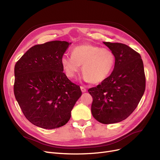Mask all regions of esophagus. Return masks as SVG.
I'll return each mask as SVG.
<instances>
[{"instance_id": "obj_1", "label": "esophagus", "mask_w": 160, "mask_h": 160, "mask_svg": "<svg viewBox=\"0 0 160 160\" xmlns=\"http://www.w3.org/2000/svg\"><path fill=\"white\" fill-rule=\"evenodd\" d=\"M80 89H81V90H82V92H86V89L84 87L80 86Z\"/></svg>"}]
</instances>
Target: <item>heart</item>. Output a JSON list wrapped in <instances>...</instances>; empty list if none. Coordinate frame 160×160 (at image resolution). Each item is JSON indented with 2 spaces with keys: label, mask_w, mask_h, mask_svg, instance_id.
<instances>
[{
  "label": "heart",
  "mask_w": 160,
  "mask_h": 160,
  "mask_svg": "<svg viewBox=\"0 0 160 160\" xmlns=\"http://www.w3.org/2000/svg\"><path fill=\"white\" fill-rule=\"evenodd\" d=\"M61 63L68 77H76L82 65L84 80L99 84L105 80L113 71L115 55L107 48H101L91 44H83L73 48L71 56L63 55Z\"/></svg>",
  "instance_id": "obj_1"
}]
</instances>
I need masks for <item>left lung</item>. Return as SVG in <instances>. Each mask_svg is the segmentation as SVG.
I'll list each match as a JSON object with an SVG mask.
<instances>
[{"mask_svg": "<svg viewBox=\"0 0 160 160\" xmlns=\"http://www.w3.org/2000/svg\"><path fill=\"white\" fill-rule=\"evenodd\" d=\"M115 55L114 70L101 84L89 88L92 114L100 123L126 120L137 108L145 91L146 78L141 55L122 43L103 42Z\"/></svg>", "mask_w": 160, "mask_h": 160, "instance_id": "obj_1", "label": "left lung"}]
</instances>
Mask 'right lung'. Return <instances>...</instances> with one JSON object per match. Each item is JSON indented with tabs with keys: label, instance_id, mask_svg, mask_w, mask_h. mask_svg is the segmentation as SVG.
Instances as JSON below:
<instances>
[{
	"label": "right lung",
	"instance_id": "add662e5",
	"mask_svg": "<svg viewBox=\"0 0 160 160\" xmlns=\"http://www.w3.org/2000/svg\"><path fill=\"white\" fill-rule=\"evenodd\" d=\"M69 44L55 40L35 45L15 65V97L26 118L38 127L64 126L82 95L80 86L63 72L61 59Z\"/></svg>",
	"mask_w": 160,
	"mask_h": 160
}]
</instances>
